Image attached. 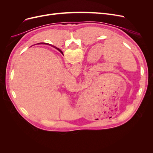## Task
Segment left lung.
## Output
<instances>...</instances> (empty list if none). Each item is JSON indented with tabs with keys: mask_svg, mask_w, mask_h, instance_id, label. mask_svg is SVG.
Wrapping results in <instances>:
<instances>
[{
	"mask_svg": "<svg viewBox=\"0 0 153 153\" xmlns=\"http://www.w3.org/2000/svg\"><path fill=\"white\" fill-rule=\"evenodd\" d=\"M59 51H60V50H59Z\"/></svg>",
	"mask_w": 153,
	"mask_h": 153,
	"instance_id": "obj_1",
	"label": "left lung"
}]
</instances>
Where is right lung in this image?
Masks as SVG:
<instances>
[{"label": "right lung", "instance_id": "add662e5", "mask_svg": "<svg viewBox=\"0 0 153 153\" xmlns=\"http://www.w3.org/2000/svg\"><path fill=\"white\" fill-rule=\"evenodd\" d=\"M40 44H47V43H40ZM54 48H56V49H57V50H59H59H60V51H59V52H61V50H60L59 48H57V47H54Z\"/></svg>", "mask_w": 153, "mask_h": 153}]
</instances>
